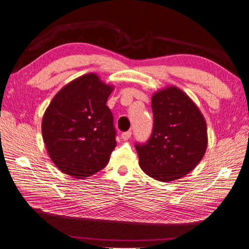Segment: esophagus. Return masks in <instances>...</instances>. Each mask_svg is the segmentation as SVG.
Wrapping results in <instances>:
<instances>
[{"instance_id": "1", "label": "esophagus", "mask_w": 249, "mask_h": 249, "mask_svg": "<svg viewBox=\"0 0 249 249\" xmlns=\"http://www.w3.org/2000/svg\"><path fill=\"white\" fill-rule=\"evenodd\" d=\"M130 136H131V131L128 130V131H125V133L122 134L121 137H122V139H123L124 141H127L130 138Z\"/></svg>"}]
</instances>
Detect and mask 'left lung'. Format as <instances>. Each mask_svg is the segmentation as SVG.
Here are the masks:
<instances>
[{
	"mask_svg": "<svg viewBox=\"0 0 249 249\" xmlns=\"http://www.w3.org/2000/svg\"><path fill=\"white\" fill-rule=\"evenodd\" d=\"M151 138L136 144L139 165L147 176L170 182L197 167L208 147V128L198 106L181 89L166 87L152 96Z\"/></svg>",
	"mask_w": 249,
	"mask_h": 249,
	"instance_id": "obj_1",
	"label": "left lung"
}]
</instances>
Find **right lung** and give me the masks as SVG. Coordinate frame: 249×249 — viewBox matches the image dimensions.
I'll use <instances>...</instances> for the list:
<instances>
[{"label": "right lung", "mask_w": 249, "mask_h": 249, "mask_svg": "<svg viewBox=\"0 0 249 249\" xmlns=\"http://www.w3.org/2000/svg\"><path fill=\"white\" fill-rule=\"evenodd\" d=\"M113 89L89 72L63 87L46 109L44 143L63 173L84 178L107 166L116 145L113 116L106 105Z\"/></svg>", "instance_id": "add662e5"}]
</instances>
